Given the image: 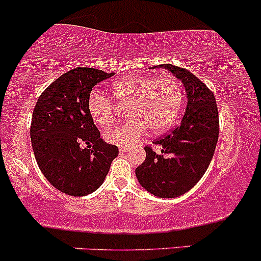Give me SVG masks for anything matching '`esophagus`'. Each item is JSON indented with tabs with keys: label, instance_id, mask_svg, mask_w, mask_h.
I'll return each instance as SVG.
<instances>
[{
	"label": "esophagus",
	"instance_id": "esophagus-1",
	"mask_svg": "<svg viewBox=\"0 0 261 261\" xmlns=\"http://www.w3.org/2000/svg\"><path fill=\"white\" fill-rule=\"evenodd\" d=\"M119 152H122V153L128 152V148H125V147H120V148H119Z\"/></svg>",
	"mask_w": 261,
	"mask_h": 261
}]
</instances>
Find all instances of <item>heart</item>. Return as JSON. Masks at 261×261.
I'll return each instance as SVG.
<instances>
[{
  "mask_svg": "<svg viewBox=\"0 0 261 261\" xmlns=\"http://www.w3.org/2000/svg\"><path fill=\"white\" fill-rule=\"evenodd\" d=\"M109 91L118 105H127L125 114L130 119L109 128L103 137L111 144L125 148L136 144L147 127L154 134L169 129L178 120L186 100L183 83L172 74L122 78L111 83ZM87 109L91 118L100 125L109 124L116 117L112 100L97 91L89 94Z\"/></svg>",
  "mask_w": 261,
  "mask_h": 261,
  "instance_id": "obj_1",
  "label": "heart"
}]
</instances>
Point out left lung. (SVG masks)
Masks as SVG:
<instances>
[{
  "label": "left lung",
  "mask_w": 261,
  "mask_h": 261,
  "mask_svg": "<svg viewBox=\"0 0 261 261\" xmlns=\"http://www.w3.org/2000/svg\"><path fill=\"white\" fill-rule=\"evenodd\" d=\"M183 82L188 105L181 123L153 142L156 153L145 145V161L136 169L141 186L161 198H176L192 189L208 169L219 137L217 100L200 80L181 67L159 64Z\"/></svg>",
  "instance_id": "8db88e82"
}]
</instances>
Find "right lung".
<instances>
[{"label":"right lung","mask_w":261,"mask_h":261,"mask_svg":"<svg viewBox=\"0 0 261 261\" xmlns=\"http://www.w3.org/2000/svg\"><path fill=\"white\" fill-rule=\"evenodd\" d=\"M113 74L89 67L71 69L42 92L33 109L31 142L36 162L64 194L83 197L97 190L118 155L117 145L100 138L87 109L92 88Z\"/></svg>","instance_id":"obj_1"}]
</instances>
